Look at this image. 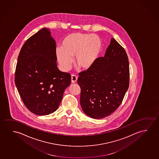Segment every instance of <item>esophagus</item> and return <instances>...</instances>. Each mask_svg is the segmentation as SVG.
<instances>
[{
	"label": "esophagus",
	"mask_w": 159,
	"mask_h": 159,
	"mask_svg": "<svg viewBox=\"0 0 159 159\" xmlns=\"http://www.w3.org/2000/svg\"><path fill=\"white\" fill-rule=\"evenodd\" d=\"M77 79H78V77L75 75H71V83H76V81H77Z\"/></svg>",
	"instance_id": "34e87169"
}]
</instances>
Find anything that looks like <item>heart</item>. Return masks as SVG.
Returning <instances> with one entry per match:
<instances>
[{
    "label": "heart",
    "mask_w": 159,
    "mask_h": 159,
    "mask_svg": "<svg viewBox=\"0 0 159 159\" xmlns=\"http://www.w3.org/2000/svg\"><path fill=\"white\" fill-rule=\"evenodd\" d=\"M102 48L101 39L96 35L74 33L63 39L56 55L63 71L70 69L75 56V65L81 69H87L96 62Z\"/></svg>",
    "instance_id": "b5f03b06"
}]
</instances>
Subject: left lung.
Here are the masks:
<instances>
[{"mask_svg":"<svg viewBox=\"0 0 159 159\" xmlns=\"http://www.w3.org/2000/svg\"><path fill=\"white\" fill-rule=\"evenodd\" d=\"M79 75L83 111L96 119L107 117L120 106L129 89L126 52L113 38L104 56L98 58L91 67Z\"/></svg>","mask_w":159,"mask_h":159,"instance_id":"left-lung-1","label":"left lung"}]
</instances>
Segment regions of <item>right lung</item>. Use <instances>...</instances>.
I'll list each match as a JSON object with an SVG mask.
<instances>
[{"label": "right lung", "instance_id": "add662e5", "mask_svg": "<svg viewBox=\"0 0 159 159\" xmlns=\"http://www.w3.org/2000/svg\"><path fill=\"white\" fill-rule=\"evenodd\" d=\"M55 40L46 28L27 40L19 53L15 82L21 99L29 111L46 115L60 106L71 75L57 66Z\"/></svg>", "mask_w": 159, "mask_h": 159}]
</instances>
